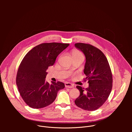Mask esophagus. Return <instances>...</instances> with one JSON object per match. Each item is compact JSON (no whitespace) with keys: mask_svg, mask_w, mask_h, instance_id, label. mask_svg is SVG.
<instances>
[{"mask_svg":"<svg viewBox=\"0 0 132 132\" xmlns=\"http://www.w3.org/2000/svg\"><path fill=\"white\" fill-rule=\"evenodd\" d=\"M65 87L68 88H72L74 87V86L72 84L69 82H66L65 84Z\"/></svg>","mask_w":132,"mask_h":132,"instance_id":"34e87169","label":"esophagus"}]
</instances>
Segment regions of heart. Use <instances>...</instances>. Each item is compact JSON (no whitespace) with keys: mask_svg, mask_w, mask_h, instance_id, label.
I'll use <instances>...</instances> for the list:
<instances>
[{"mask_svg":"<svg viewBox=\"0 0 132 132\" xmlns=\"http://www.w3.org/2000/svg\"><path fill=\"white\" fill-rule=\"evenodd\" d=\"M72 58H75V57H81L84 59V56L83 55V54L80 52L78 50H75L72 51Z\"/></svg>","mask_w":132,"mask_h":132,"instance_id":"1","label":"heart"}]
</instances>
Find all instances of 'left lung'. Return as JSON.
<instances>
[{"instance_id":"1","label":"left lung","mask_w":132,"mask_h":132,"mask_svg":"<svg viewBox=\"0 0 132 132\" xmlns=\"http://www.w3.org/2000/svg\"><path fill=\"white\" fill-rule=\"evenodd\" d=\"M75 46L85 56L84 72L89 84L86 89L76 86L80 95L75 103L84 110H96L104 104L111 93L113 82L111 68L105 56L99 49L82 43L75 44Z\"/></svg>"}]
</instances>
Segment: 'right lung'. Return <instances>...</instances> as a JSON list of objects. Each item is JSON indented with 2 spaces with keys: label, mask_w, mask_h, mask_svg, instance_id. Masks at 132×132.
<instances>
[{
  "label": "right lung",
  "mask_w": 132,
  "mask_h": 132,
  "mask_svg": "<svg viewBox=\"0 0 132 132\" xmlns=\"http://www.w3.org/2000/svg\"><path fill=\"white\" fill-rule=\"evenodd\" d=\"M69 44L46 43L33 47L24 57L18 68L16 83L20 95L30 107L44 108L54 102L58 91L65 88L63 82L46 81L48 66Z\"/></svg>",
  "instance_id": "right-lung-1"
}]
</instances>
